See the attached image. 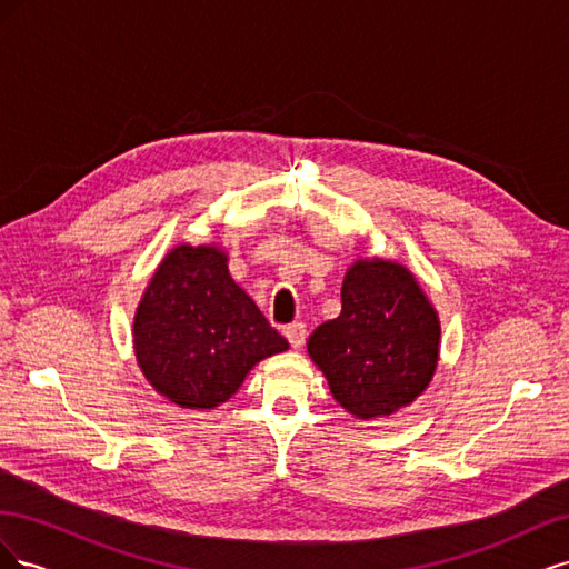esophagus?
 Returning a JSON list of instances; mask_svg holds the SVG:
<instances>
[{"instance_id": "obj_1", "label": "esophagus", "mask_w": 569, "mask_h": 569, "mask_svg": "<svg viewBox=\"0 0 569 569\" xmlns=\"http://www.w3.org/2000/svg\"><path fill=\"white\" fill-rule=\"evenodd\" d=\"M284 337L289 339V343L295 349H301L303 343H306V337H308V327H306V322H291V325H287L284 327Z\"/></svg>"}]
</instances>
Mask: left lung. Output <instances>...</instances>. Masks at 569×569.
Returning <instances> with one entry per match:
<instances>
[{"instance_id":"1","label":"left lung","mask_w":569,"mask_h":569,"mask_svg":"<svg viewBox=\"0 0 569 569\" xmlns=\"http://www.w3.org/2000/svg\"><path fill=\"white\" fill-rule=\"evenodd\" d=\"M308 353L356 418L416 401L439 358V320L418 282L389 261H358L341 284V313L316 327Z\"/></svg>"}]
</instances>
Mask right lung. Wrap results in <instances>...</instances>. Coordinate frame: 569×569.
<instances>
[{
    "mask_svg": "<svg viewBox=\"0 0 569 569\" xmlns=\"http://www.w3.org/2000/svg\"><path fill=\"white\" fill-rule=\"evenodd\" d=\"M289 341L270 327L216 247L170 251L134 316V353L147 380L180 408H216L247 372Z\"/></svg>",
    "mask_w": 569,
    "mask_h": 569,
    "instance_id": "obj_1",
    "label": "right lung"
}]
</instances>
